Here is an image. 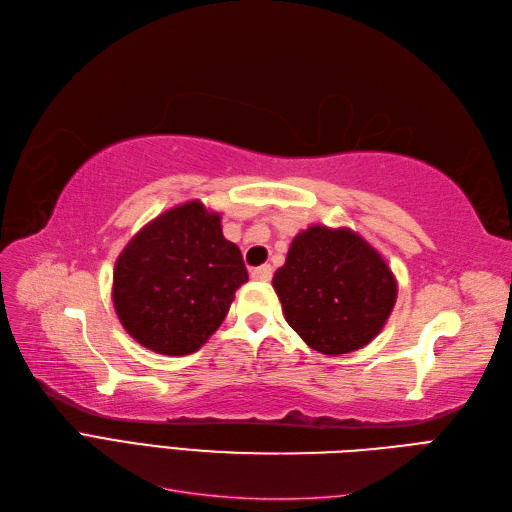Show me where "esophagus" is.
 <instances>
[{"mask_svg":"<svg viewBox=\"0 0 512 512\" xmlns=\"http://www.w3.org/2000/svg\"><path fill=\"white\" fill-rule=\"evenodd\" d=\"M251 278L253 280H263V283H266V280L272 278V266H259V268H255L251 272Z\"/></svg>","mask_w":512,"mask_h":512,"instance_id":"1","label":"esophagus"}]
</instances>
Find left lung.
<instances>
[{
  "instance_id": "8db88e82",
  "label": "left lung",
  "mask_w": 512,
  "mask_h": 512,
  "mask_svg": "<svg viewBox=\"0 0 512 512\" xmlns=\"http://www.w3.org/2000/svg\"><path fill=\"white\" fill-rule=\"evenodd\" d=\"M272 285L287 323L310 349L332 357L381 334L398 298L387 261L349 227L300 232Z\"/></svg>"
}]
</instances>
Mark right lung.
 <instances>
[{"label":"right lung","mask_w":512,"mask_h":512,"mask_svg":"<svg viewBox=\"0 0 512 512\" xmlns=\"http://www.w3.org/2000/svg\"><path fill=\"white\" fill-rule=\"evenodd\" d=\"M112 280L125 332L148 351L178 357L217 332L249 272L223 236L221 214L195 200L144 225L119 255Z\"/></svg>","instance_id":"add662e5"}]
</instances>
